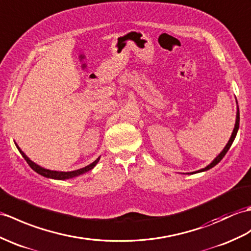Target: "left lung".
<instances>
[{
    "label": "left lung",
    "mask_w": 251,
    "mask_h": 251,
    "mask_svg": "<svg viewBox=\"0 0 251 251\" xmlns=\"http://www.w3.org/2000/svg\"><path fill=\"white\" fill-rule=\"evenodd\" d=\"M237 102V101H236ZM238 127H240V110H238V107H237V111H236V121H235V125H234V129H233V132H232V135H231V138H230V140L228 141V143H226V145L225 147V149L221 151V153L216 157V158H215L211 164H209L208 166H206L205 168H203V169H201V170H198V171H195V172H190V173H188V174H195V173H198V172H203V171H207V170H209V169H212L213 167H215L216 166L218 162L224 158L225 157V155L226 154V152H228L229 151V149L231 148V145H232V143H233V141H234V139H235V137H236V133H237V130H238Z\"/></svg>",
    "instance_id": "obj_1"
}]
</instances>
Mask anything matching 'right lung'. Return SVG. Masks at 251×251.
<instances>
[{"mask_svg": "<svg viewBox=\"0 0 251 251\" xmlns=\"http://www.w3.org/2000/svg\"><path fill=\"white\" fill-rule=\"evenodd\" d=\"M17 149L19 150L20 154L22 155L23 158H25L26 160V162L28 164V166H30L33 170L35 172H37L38 174H40V176H43L45 177H48V178H53V179H68V178H73V177H75V176H82V174L89 172L90 170H92L93 168H94L97 162L99 161V159H100V157H98V158L93 161L92 164H90L89 166H86L84 168H81V169H78V170H75V171H69V172H62V171H52V170H48V169H45L43 167H40L38 165L35 164V162H33L28 157L22 152V151L20 150V148L18 147V145L16 144Z\"/></svg>", "mask_w": 251, "mask_h": 251, "instance_id": "obj_1", "label": "right lung"}]
</instances>
